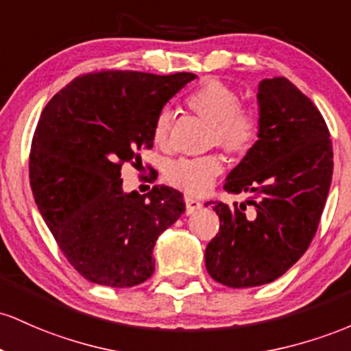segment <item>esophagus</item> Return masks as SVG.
Wrapping results in <instances>:
<instances>
[{
	"instance_id": "esophagus-1",
	"label": "esophagus",
	"mask_w": 351,
	"mask_h": 351,
	"mask_svg": "<svg viewBox=\"0 0 351 351\" xmlns=\"http://www.w3.org/2000/svg\"><path fill=\"white\" fill-rule=\"evenodd\" d=\"M202 207V202L200 200L194 199V197H186V208H187V214H194L195 210Z\"/></svg>"
}]
</instances>
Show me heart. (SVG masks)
Instances as JSON below:
<instances>
[{
    "instance_id": "b5f03b06",
    "label": "heart",
    "mask_w": 351,
    "mask_h": 351,
    "mask_svg": "<svg viewBox=\"0 0 351 351\" xmlns=\"http://www.w3.org/2000/svg\"><path fill=\"white\" fill-rule=\"evenodd\" d=\"M191 111L212 124L208 144L220 145L234 156H243L257 144L262 131L261 114L254 106L240 104V94L219 80H206L187 94ZM172 125V112L164 109L152 125V139L159 147H167ZM226 169L223 157L212 154L180 157L167 164L164 180L187 195H202L215 184Z\"/></svg>"
}]
</instances>
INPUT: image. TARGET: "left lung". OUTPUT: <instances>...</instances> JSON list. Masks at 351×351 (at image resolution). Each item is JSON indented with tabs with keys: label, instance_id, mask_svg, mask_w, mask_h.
Returning a JSON list of instances; mask_svg holds the SVG:
<instances>
[{
	"label": "left lung",
	"instance_id": "8db88e82",
	"mask_svg": "<svg viewBox=\"0 0 351 351\" xmlns=\"http://www.w3.org/2000/svg\"><path fill=\"white\" fill-rule=\"evenodd\" d=\"M257 99L261 137L223 184L228 194L249 197L232 206L207 202L220 227L206 249V267L232 289L274 282L305 254L333 174L330 131L300 89L277 76L261 82Z\"/></svg>",
	"mask_w": 351,
	"mask_h": 351
}]
</instances>
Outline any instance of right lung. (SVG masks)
I'll return each mask as SVG.
<instances>
[{
  "label": "right lung",
  "mask_w": 351,
  "mask_h": 351,
  "mask_svg": "<svg viewBox=\"0 0 351 351\" xmlns=\"http://www.w3.org/2000/svg\"><path fill=\"white\" fill-rule=\"evenodd\" d=\"M192 80V73L93 71L46 104L31 143V191L86 280L124 289L154 274L156 240L186 210L184 195L159 186L124 194L121 169L152 149L157 114Z\"/></svg>",
  "instance_id": "1"
}]
</instances>
